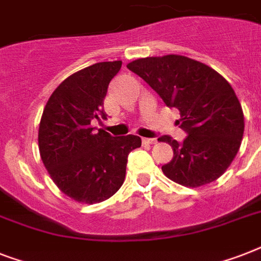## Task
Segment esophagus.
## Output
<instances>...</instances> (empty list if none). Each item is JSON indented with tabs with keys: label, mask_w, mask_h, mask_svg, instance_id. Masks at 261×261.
<instances>
[{
	"label": "esophagus",
	"mask_w": 261,
	"mask_h": 261,
	"mask_svg": "<svg viewBox=\"0 0 261 261\" xmlns=\"http://www.w3.org/2000/svg\"><path fill=\"white\" fill-rule=\"evenodd\" d=\"M157 142L154 138H142V143L143 145H154Z\"/></svg>",
	"instance_id": "esophagus-1"
}]
</instances>
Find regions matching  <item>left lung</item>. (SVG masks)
Segmentation results:
<instances>
[{
  "label": "left lung",
  "instance_id": "8db88e82",
  "mask_svg": "<svg viewBox=\"0 0 261 261\" xmlns=\"http://www.w3.org/2000/svg\"><path fill=\"white\" fill-rule=\"evenodd\" d=\"M160 94L168 107L180 111L187 138L181 143L164 135L173 159L163 165L172 181L200 187L221 177L240 149L244 114L231 85L214 69L182 55L135 59L127 65Z\"/></svg>",
  "mask_w": 261,
  "mask_h": 261
}]
</instances>
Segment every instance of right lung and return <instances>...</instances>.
<instances>
[{"label":"right lung","instance_id":"1","mask_svg":"<svg viewBox=\"0 0 261 261\" xmlns=\"http://www.w3.org/2000/svg\"><path fill=\"white\" fill-rule=\"evenodd\" d=\"M122 61L98 62L69 75L53 92L39 124V151L53 181L75 202L111 198L126 177L128 153L141 146L137 135L94 133L90 122L104 114L110 81Z\"/></svg>","mask_w":261,"mask_h":261}]
</instances>
